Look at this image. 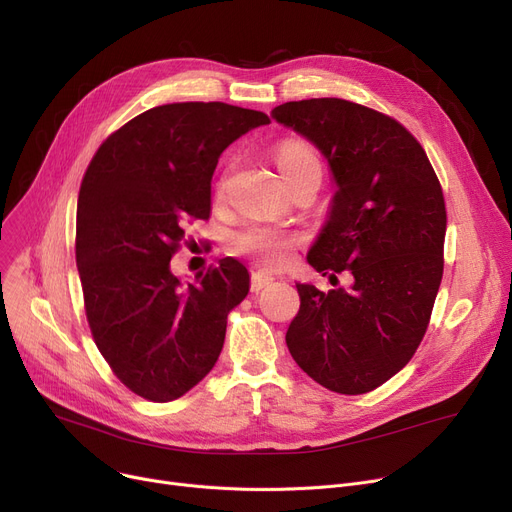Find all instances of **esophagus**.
<instances>
[{
  "label": "esophagus",
  "mask_w": 512,
  "mask_h": 512,
  "mask_svg": "<svg viewBox=\"0 0 512 512\" xmlns=\"http://www.w3.org/2000/svg\"><path fill=\"white\" fill-rule=\"evenodd\" d=\"M274 282V276L267 274L263 270H257L251 274V292H259L263 290L265 286H270Z\"/></svg>",
  "instance_id": "34e87169"
}]
</instances>
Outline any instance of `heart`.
I'll return each mask as SVG.
<instances>
[{
  "mask_svg": "<svg viewBox=\"0 0 512 512\" xmlns=\"http://www.w3.org/2000/svg\"><path fill=\"white\" fill-rule=\"evenodd\" d=\"M276 164L288 182L309 168H319V159L307 143L292 139L276 149ZM294 247H297V238L272 228H249L234 236V249L238 253L255 255L267 267L284 265Z\"/></svg>",
  "mask_w": 512,
  "mask_h": 512,
  "instance_id": "heart-1",
  "label": "heart"
}]
</instances>
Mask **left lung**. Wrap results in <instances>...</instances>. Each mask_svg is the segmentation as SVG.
Returning a JSON list of instances; mask_svg holds the SVG:
<instances>
[{"mask_svg":"<svg viewBox=\"0 0 512 512\" xmlns=\"http://www.w3.org/2000/svg\"><path fill=\"white\" fill-rule=\"evenodd\" d=\"M272 118L328 159L336 193L307 261L348 272L351 288L297 284L286 344L297 365L338 394H365L405 367L429 324L444 272L446 207L423 147L394 118L336 99L288 101Z\"/></svg>","mask_w":512,"mask_h":512,"instance_id":"obj_1","label":"left lung"}]
</instances>
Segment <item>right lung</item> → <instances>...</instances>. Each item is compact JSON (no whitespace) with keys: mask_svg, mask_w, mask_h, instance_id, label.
Listing matches in <instances>:
<instances>
[{"mask_svg":"<svg viewBox=\"0 0 512 512\" xmlns=\"http://www.w3.org/2000/svg\"><path fill=\"white\" fill-rule=\"evenodd\" d=\"M270 124L222 101L157 105L110 134L78 193L76 265L87 321L118 380L153 402L195 388L218 361L249 272L226 257L193 282L172 274L184 226L207 220L224 149Z\"/></svg>","mask_w":512,"mask_h":512,"instance_id":"1","label":"right lung"}]
</instances>
